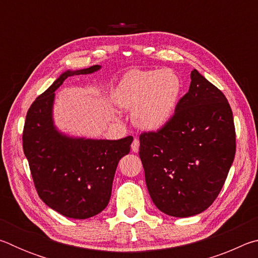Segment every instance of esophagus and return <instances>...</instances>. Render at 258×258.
<instances>
[{"label":"esophagus","mask_w":258,"mask_h":258,"mask_svg":"<svg viewBox=\"0 0 258 258\" xmlns=\"http://www.w3.org/2000/svg\"><path fill=\"white\" fill-rule=\"evenodd\" d=\"M139 148H140V141H139V139H134V141H133V143H132V151L138 152V151H139Z\"/></svg>","instance_id":"34e87169"}]
</instances>
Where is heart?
Segmentation results:
<instances>
[{
  "label": "heart",
  "mask_w": 258,
  "mask_h": 258,
  "mask_svg": "<svg viewBox=\"0 0 258 258\" xmlns=\"http://www.w3.org/2000/svg\"><path fill=\"white\" fill-rule=\"evenodd\" d=\"M182 80L171 69H133L126 73L113 92V101L132 110L138 127L156 131L174 116L182 93Z\"/></svg>",
  "instance_id": "1"
}]
</instances>
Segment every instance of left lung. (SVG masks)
<instances>
[{"instance_id": "obj_1", "label": "left lung", "mask_w": 258, "mask_h": 258, "mask_svg": "<svg viewBox=\"0 0 258 258\" xmlns=\"http://www.w3.org/2000/svg\"><path fill=\"white\" fill-rule=\"evenodd\" d=\"M172 119L140 135V158L151 200L160 212L189 217L220 194L235 154L233 115L225 95L197 69Z\"/></svg>"}]
</instances>
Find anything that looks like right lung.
<instances>
[{
  "mask_svg": "<svg viewBox=\"0 0 258 258\" xmlns=\"http://www.w3.org/2000/svg\"><path fill=\"white\" fill-rule=\"evenodd\" d=\"M100 69L95 64L63 72L30 106L24 127V152L38 196L53 211L76 220L98 215L107 207L117 165L133 141L131 137H73L54 124V92L60 85L69 76L89 75Z\"/></svg>",
  "mask_w": 258,
  "mask_h": 258,
  "instance_id": "add662e5",
  "label": "right lung"
}]
</instances>
